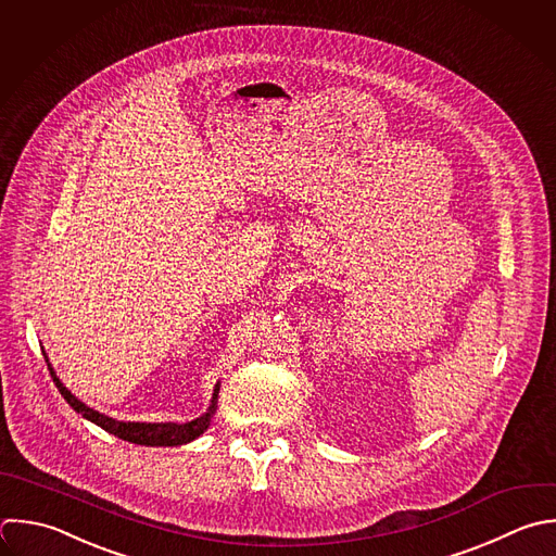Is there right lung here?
I'll return each mask as SVG.
<instances>
[{
	"instance_id": "add662e5",
	"label": "right lung",
	"mask_w": 556,
	"mask_h": 556,
	"mask_svg": "<svg viewBox=\"0 0 556 556\" xmlns=\"http://www.w3.org/2000/svg\"><path fill=\"white\" fill-rule=\"evenodd\" d=\"M48 361V367H50V374L61 391V395L67 400V404L80 413L85 419L93 421L96 426L104 428L106 432L124 439V441H130V443H137V445H152V447H174V445H185V443H191L193 439H198L200 434H204V430H208L211 421H213V415L217 413V397H219V382L215 384L213 389V397H211V404L206 408V413H202L200 417L191 419V421H185V424H178V421H122V419H115V417H109L91 406H87L83 400H78L65 384L63 380L56 376L50 358L46 356Z\"/></svg>"
}]
</instances>
